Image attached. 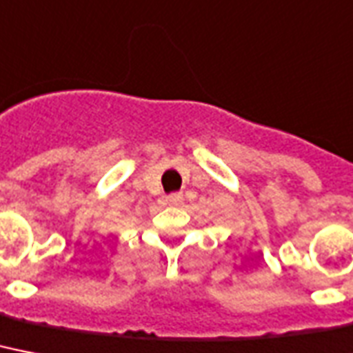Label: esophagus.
<instances>
[{"instance_id": "1", "label": "esophagus", "mask_w": 353, "mask_h": 353, "mask_svg": "<svg viewBox=\"0 0 353 353\" xmlns=\"http://www.w3.org/2000/svg\"><path fill=\"white\" fill-rule=\"evenodd\" d=\"M167 201L170 203V205H181L183 194H181V192H176V194H170V196L167 197Z\"/></svg>"}]
</instances>
